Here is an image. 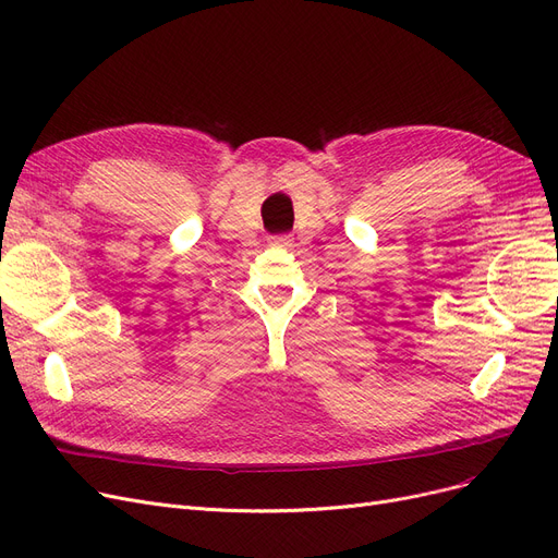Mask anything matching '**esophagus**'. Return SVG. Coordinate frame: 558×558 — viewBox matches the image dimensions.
Returning <instances> with one entry per match:
<instances>
[{
    "label": "esophagus",
    "mask_w": 558,
    "mask_h": 558,
    "mask_svg": "<svg viewBox=\"0 0 558 558\" xmlns=\"http://www.w3.org/2000/svg\"><path fill=\"white\" fill-rule=\"evenodd\" d=\"M291 240L289 234H276V238H271V244H280V246H287Z\"/></svg>",
    "instance_id": "obj_1"
}]
</instances>
